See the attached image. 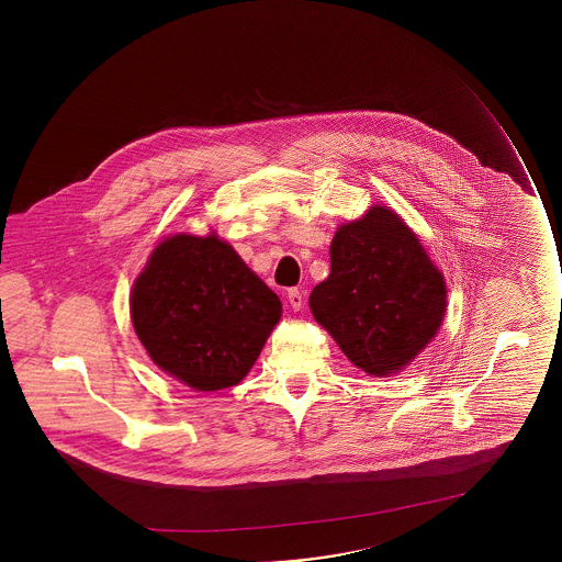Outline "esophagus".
<instances>
[{"instance_id": "obj_1", "label": "esophagus", "mask_w": 562, "mask_h": 562, "mask_svg": "<svg viewBox=\"0 0 562 562\" xmlns=\"http://www.w3.org/2000/svg\"><path fill=\"white\" fill-rule=\"evenodd\" d=\"M286 299H289V305H291L293 312H299L303 307V293L299 289H291L289 294H286Z\"/></svg>"}]
</instances>
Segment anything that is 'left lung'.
<instances>
[{"instance_id": "obj_1", "label": "left lung", "mask_w": 562, "mask_h": 562, "mask_svg": "<svg viewBox=\"0 0 562 562\" xmlns=\"http://www.w3.org/2000/svg\"><path fill=\"white\" fill-rule=\"evenodd\" d=\"M310 307L358 369L387 376L438 333L447 286L401 216L373 206L337 229L330 273L310 294Z\"/></svg>"}]
</instances>
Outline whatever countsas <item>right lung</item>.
Segmentation results:
<instances>
[{
    "label": "right lung",
    "instance_id": "1",
    "mask_svg": "<svg viewBox=\"0 0 562 562\" xmlns=\"http://www.w3.org/2000/svg\"><path fill=\"white\" fill-rule=\"evenodd\" d=\"M131 316L164 373L214 392L252 369L282 303L214 232L206 238L177 234L156 246L136 278Z\"/></svg>",
    "mask_w": 562,
    "mask_h": 562
}]
</instances>
